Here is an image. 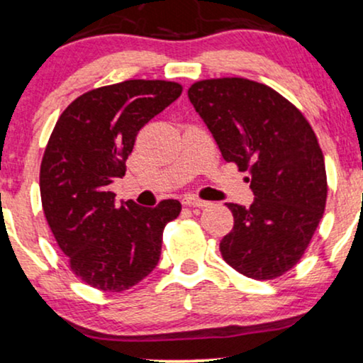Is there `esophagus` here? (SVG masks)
I'll return each instance as SVG.
<instances>
[{
	"instance_id": "1",
	"label": "esophagus",
	"mask_w": 363,
	"mask_h": 363,
	"mask_svg": "<svg viewBox=\"0 0 363 363\" xmlns=\"http://www.w3.org/2000/svg\"><path fill=\"white\" fill-rule=\"evenodd\" d=\"M183 203H185L186 207H200V208L207 207L208 205V202H205L202 199H196V196H185V199H183Z\"/></svg>"
}]
</instances>
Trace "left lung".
<instances>
[{
    "instance_id": "1",
    "label": "left lung",
    "mask_w": 363,
    "mask_h": 363,
    "mask_svg": "<svg viewBox=\"0 0 363 363\" xmlns=\"http://www.w3.org/2000/svg\"><path fill=\"white\" fill-rule=\"evenodd\" d=\"M189 97L256 196L249 208L227 203L234 229L220 242L223 261L257 281L283 276L310 245L328 194L311 124L274 89L242 77L199 80Z\"/></svg>"
}]
</instances>
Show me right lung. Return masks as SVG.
<instances>
[{
    "instance_id": "add662e5",
    "label": "right lung",
    "mask_w": 363,
    "mask_h": 363,
    "mask_svg": "<svg viewBox=\"0 0 363 363\" xmlns=\"http://www.w3.org/2000/svg\"><path fill=\"white\" fill-rule=\"evenodd\" d=\"M182 91L178 82L145 79L92 89L53 128L40 167L43 213L70 269L92 288L126 291L160 261L164 225L182 203L116 205L107 186L126 173L140 129Z\"/></svg>"
}]
</instances>
